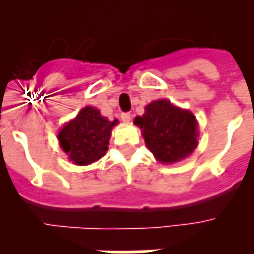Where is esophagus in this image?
Returning a JSON list of instances; mask_svg holds the SVG:
<instances>
[{
  "instance_id": "34e87169",
  "label": "esophagus",
  "mask_w": 254,
  "mask_h": 254,
  "mask_svg": "<svg viewBox=\"0 0 254 254\" xmlns=\"http://www.w3.org/2000/svg\"><path fill=\"white\" fill-rule=\"evenodd\" d=\"M121 120H123L124 123H129L131 120L130 113H123V115H121Z\"/></svg>"
}]
</instances>
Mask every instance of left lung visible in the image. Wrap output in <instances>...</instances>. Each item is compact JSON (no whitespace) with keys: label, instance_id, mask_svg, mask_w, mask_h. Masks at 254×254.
<instances>
[{"label":"left lung","instance_id":"obj_1","mask_svg":"<svg viewBox=\"0 0 254 254\" xmlns=\"http://www.w3.org/2000/svg\"><path fill=\"white\" fill-rule=\"evenodd\" d=\"M134 124L141 127L146 146L161 163L179 162L197 146L195 116L166 99L151 101Z\"/></svg>","mask_w":254,"mask_h":254}]
</instances>
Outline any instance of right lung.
<instances>
[{"instance_id": "add662e5", "label": "right lung", "mask_w": 254, "mask_h": 254, "mask_svg": "<svg viewBox=\"0 0 254 254\" xmlns=\"http://www.w3.org/2000/svg\"><path fill=\"white\" fill-rule=\"evenodd\" d=\"M119 121L100 115L93 107L83 108L58 134L62 149L75 165L85 166L99 161L108 150L111 131Z\"/></svg>"}]
</instances>
